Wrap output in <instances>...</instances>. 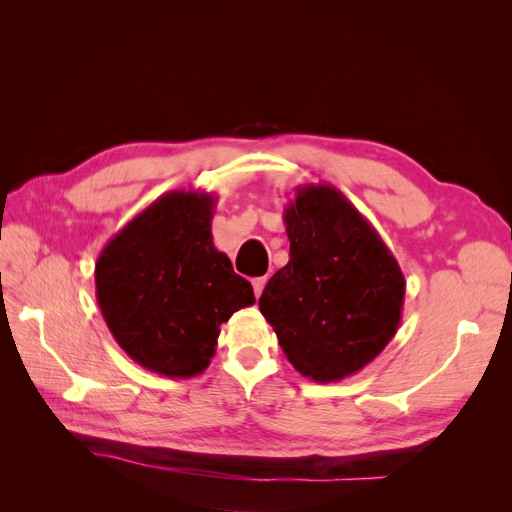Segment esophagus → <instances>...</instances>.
Masks as SVG:
<instances>
[{"label":"esophagus","instance_id":"34e87169","mask_svg":"<svg viewBox=\"0 0 512 512\" xmlns=\"http://www.w3.org/2000/svg\"><path fill=\"white\" fill-rule=\"evenodd\" d=\"M252 286H254V294H256V299H258L260 294H262V290H265V286H267V275L265 277H254Z\"/></svg>","mask_w":512,"mask_h":512}]
</instances>
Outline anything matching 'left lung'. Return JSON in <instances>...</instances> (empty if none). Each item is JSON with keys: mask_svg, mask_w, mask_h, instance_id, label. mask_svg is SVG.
<instances>
[{"mask_svg": "<svg viewBox=\"0 0 512 512\" xmlns=\"http://www.w3.org/2000/svg\"><path fill=\"white\" fill-rule=\"evenodd\" d=\"M290 260L258 299L292 367L337 382L391 342L406 280L395 256L333 185H303L284 211Z\"/></svg>", "mask_w": 512, "mask_h": 512, "instance_id": "obj_1", "label": "left lung"}]
</instances>
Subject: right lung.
Here are the masks:
<instances>
[{"mask_svg":"<svg viewBox=\"0 0 512 512\" xmlns=\"http://www.w3.org/2000/svg\"><path fill=\"white\" fill-rule=\"evenodd\" d=\"M215 196L175 190L132 218L96 262V297L132 361L168 378L209 367L222 322L256 303L252 284L215 250Z\"/></svg>","mask_w":512,"mask_h":512,"instance_id":"right-lung-1","label":"right lung"}]
</instances>
